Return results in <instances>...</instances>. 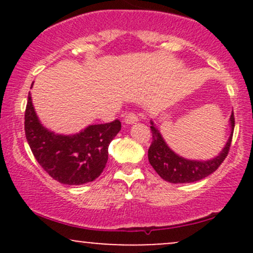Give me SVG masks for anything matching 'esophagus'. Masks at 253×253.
<instances>
[{
    "label": "esophagus",
    "instance_id": "obj_1",
    "mask_svg": "<svg viewBox=\"0 0 253 253\" xmlns=\"http://www.w3.org/2000/svg\"><path fill=\"white\" fill-rule=\"evenodd\" d=\"M124 121L126 124H128V125L135 124L136 121H138V117H136L134 113L129 112V113H127V114L124 117Z\"/></svg>",
    "mask_w": 253,
    "mask_h": 253
}]
</instances>
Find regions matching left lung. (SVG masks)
Listing matches in <instances>:
<instances>
[{
	"mask_svg": "<svg viewBox=\"0 0 253 253\" xmlns=\"http://www.w3.org/2000/svg\"><path fill=\"white\" fill-rule=\"evenodd\" d=\"M229 121H231L232 132L228 138L227 144L225 145V147H223V150L220 152L219 156L206 162L189 161V159H184L178 155H176L165 144L159 130L151 123L152 124V126H151L152 143H151L149 149L150 164L152 165L153 169L156 170V172L162 178L170 183H191L200 181V179L210 176L211 173H213L221 165L228 155L234 129L233 112H232Z\"/></svg>",
	"mask_w": 253,
	"mask_h": 253,
	"instance_id": "8db88e82",
	"label": "left lung"
}]
</instances>
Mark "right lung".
<instances>
[{"mask_svg":"<svg viewBox=\"0 0 253 253\" xmlns=\"http://www.w3.org/2000/svg\"><path fill=\"white\" fill-rule=\"evenodd\" d=\"M120 129L121 123L117 119L107 124L91 125L75 135L56 134L38 120L28 94L26 139L40 167L63 184L80 185L95 181L106 168L108 146Z\"/></svg>","mask_w":253,"mask_h":253,"instance_id":"1","label":"right lung"}]
</instances>
